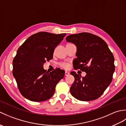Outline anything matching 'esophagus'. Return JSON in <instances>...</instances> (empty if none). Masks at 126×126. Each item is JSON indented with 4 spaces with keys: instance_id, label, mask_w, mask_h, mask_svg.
Masks as SVG:
<instances>
[{
    "instance_id": "34e87169",
    "label": "esophagus",
    "mask_w": 126,
    "mask_h": 126,
    "mask_svg": "<svg viewBox=\"0 0 126 126\" xmlns=\"http://www.w3.org/2000/svg\"><path fill=\"white\" fill-rule=\"evenodd\" d=\"M69 74H70V73H69V72H68V71H65V74H64L65 76H68Z\"/></svg>"
}]
</instances>
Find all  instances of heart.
<instances>
[{
  "label": "heart",
  "mask_w": 126,
  "mask_h": 126,
  "mask_svg": "<svg viewBox=\"0 0 126 126\" xmlns=\"http://www.w3.org/2000/svg\"><path fill=\"white\" fill-rule=\"evenodd\" d=\"M60 65L61 68H62L64 69H67L69 67V64L66 63H61L60 64Z\"/></svg>",
  "instance_id": "1"
}]
</instances>
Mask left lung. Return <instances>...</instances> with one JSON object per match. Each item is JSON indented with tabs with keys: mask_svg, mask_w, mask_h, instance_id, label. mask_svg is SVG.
I'll use <instances>...</instances> for the list:
<instances>
[{
	"mask_svg": "<svg viewBox=\"0 0 126 126\" xmlns=\"http://www.w3.org/2000/svg\"><path fill=\"white\" fill-rule=\"evenodd\" d=\"M66 41L77 47L74 69L87 73L85 77H81L76 72H71L75 78L70 89L71 94L83 101L99 98L113 79L115 71L113 53L102 39L90 33L71 34L66 37Z\"/></svg>",
	"mask_w": 126,
	"mask_h": 126,
	"instance_id": "left-lung-1",
	"label": "left lung"
}]
</instances>
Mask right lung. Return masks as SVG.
<instances>
[{
    "mask_svg": "<svg viewBox=\"0 0 126 126\" xmlns=\"http://www.w3.org/2000/svg\"><path fill=\"white\" fill-rule=\"evenodd\" d=\"M66 33L39 32L29 37L18 48L13 60V75L21 94L34 102L46 101L53 95L56 85L64 76L60 69L48 73L44 63L53 58L56 47Z\"/></svg>",
    "mask_w": 126,
    "mask_h": 126,
    "instance_id": "right-lung-1",
    "label": "right lung"
}]
</instances>
